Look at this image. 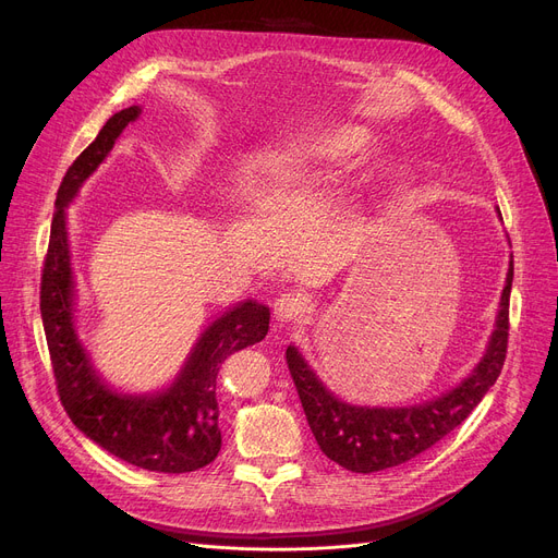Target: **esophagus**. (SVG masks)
Here are the masks:
<instances>
[{"label":"esophagus","instance_id":"esophagus-1","mask_svg":"<svg viewBox=\"0 0 558 558\" xmlns=\"http://www.w3.org/2000/svg\"><path fill=\"white\" fill-rule=\"evenodd\" d=\"M307 303L301 294H294V291H289V294H280L274 303V316L280 324H289V320H296L301 314H305Z\"/></svg>","mask_w":558,"mask_h":558}]
</instances>
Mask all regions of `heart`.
<instances>
[{
	"instance_id": "heart-1",
	"label": "heart",
	"mask_w": 558,
	"mask_h": 558,
	"mask_svg": "<svg viewBox=\"0 0 558 558\" xmlns=\"http://www.w3.org/2000/svg\"><path fill=\"white\" fill-rule=\"evenodd\" d=\"M368 144L371 133L366 129L355 124H343L287 144L276 156V165L294 173H305L312 169L348 167L368 151Z\"/></svg>"
}]
</instances>
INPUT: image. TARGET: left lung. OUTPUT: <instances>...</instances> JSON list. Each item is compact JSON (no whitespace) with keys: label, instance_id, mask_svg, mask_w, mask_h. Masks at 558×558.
Segmentation results:
<instances>
[{"label":"left lung","instance_id":"8db88e82","mask_svg":"<svg viewBox=\"0 0 558 558\" xmlns=\"http://www.w3.org/2000/svg\"><path fill=\"white\" fill-rule=\"evenodd\" d=\"M500 213V210H497ZM513 259L509 262L500 312L482 362L459 387L412 407H357L330 393L307 366L299 348H287V366L318 448L345 471L377 473L400 465L441 441L482 402L500 377L509 341V296Z\"/></svg>","mask_w":558,"mask_h":558}]
</instances>
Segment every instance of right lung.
Returning <instances> with one entry per match:
<instances>
[{"instance_id":"obj_1","label":"right lung","mask_w":558,"mask_h":558,"mask_svg":"<svg viewBox=\"0 0 558 558\" xmlns=\"http://www.w3.org/2000/svg\"><path fill=\"white\" fill-rule=\"evenodd\" d=\"M140 112V106L114 112L58 187L40 280V314L56 389L72 423L97 446L144 471L192 473L215 461L221 450L219 366L228 355L267 337L271 314L267 305L255 301L221 314L198 337L173 385L154 396L117 393L93 368L74 330V274L65 208Z\"/></svg>"}]
</instances>
